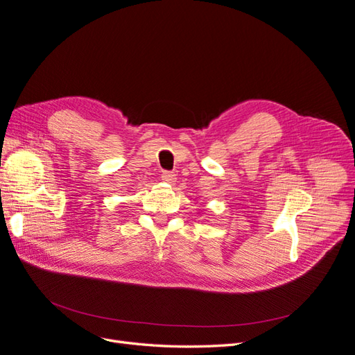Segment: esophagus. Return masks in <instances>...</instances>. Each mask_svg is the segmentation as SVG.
<instances>
[{
	"instance_id": "1",
	"label": "esophagus",
	"mask_w": 355,
	"mask_h": 355,
	"mask_svg": "<svg viewBox=\"0 0 355 355\" xmlns=\"http://www.w3.org/2000/svg\"><path fill=\"white\" fill-rule=\"evenodd\" d=\"M161 179L171 184V182L176 180V175L173 173V171H163V173H161Z\"/></svg>"
}]
</instances>
